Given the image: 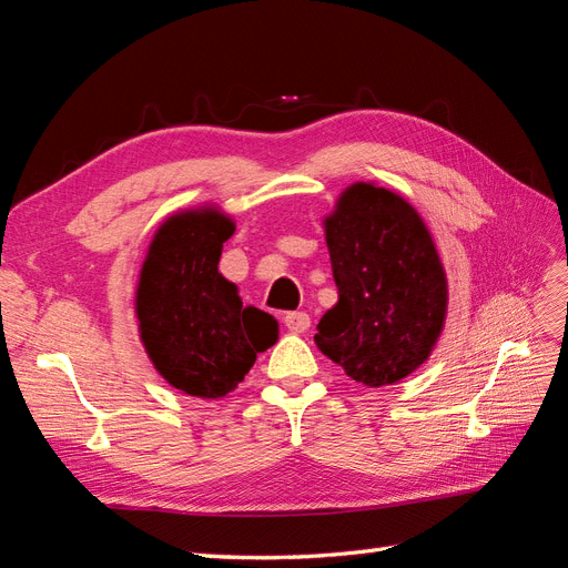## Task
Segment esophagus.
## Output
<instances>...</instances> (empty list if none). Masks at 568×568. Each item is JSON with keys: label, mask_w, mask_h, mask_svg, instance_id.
Masks as SVG:
<instances>
[{"label": "esophagus", "mask_w": 568, "mask_h": 568, "mask_svg": "<svg viewBox=\"0 0 568 568\" xmlns=\"http://www.w3.org/2000/svg\"><path fill=\"white\" fill-rule=\"evenodd\" d=\"M284 324H286V329H288V332H294V334H303V332H307V326H311V315L303 313V311H296V313H286V317H284Z\"/></svg>", "instance_id": "esophagus-1"}]
</instances>
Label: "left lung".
<instances>
[{"label": "left lung", "mask_w": 568, "mask_h": 568, "mask_svg": "<svg viewBox=\"0 0 568 568\" xmlns=\"http://www.w3.org/2000/svg\"><path fill=\"white\" fill-rule=\"evenodd\" d=\"M338 303L317 324V348L353 382L388 386L436 346L448 282L419 213L374 184L348 186L326 217Z\"/></svg>", "instance_id": "obj_1"}]
</instances>
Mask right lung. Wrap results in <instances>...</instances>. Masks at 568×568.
<instances>
[{
	"label": "right lung",
	"instance_id": "right-lung-1",
	"mask_svg": "<svg viewBox=\"0 0 568 568\" xmlns=\"http://www.w3.org/2000/svg\"><path fill=\"white\" fill-rule=\"evenodd\" d=\"M234 222L189 211L153 236L136 286V317L151 363L163 379L196 398H222L244 382L257 353L277 341L272 315L244 307L217 272Z\"/></svg>",
	"mask_w": 568,
	"mask_h": 568
}]
</instances>
